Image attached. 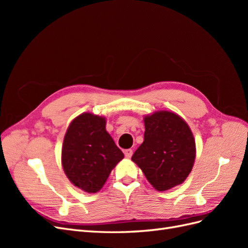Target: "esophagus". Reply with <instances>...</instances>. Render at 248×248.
<instances>
[{"instance_id": "1", "label": "esophagus", "mask_w": 248, "mask_h": 248, "mask_svg": "<svg viewBox=\"0 0 248 248\" xmlns=\"http://www.w3.org/2000/svg\"><path fill=\"white\" fill-rule=\"evenodd\" d=\"M124 154H125V157H127V158H130L131 155H132V150L131 149H127L124 151Z\"/></svg>"}]
</instances>
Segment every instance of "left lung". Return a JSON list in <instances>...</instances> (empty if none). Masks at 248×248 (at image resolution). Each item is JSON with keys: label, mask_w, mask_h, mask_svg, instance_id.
I'll use <instances>...</instances> for the list:
<instances>
[{"label": "left lung", "mask_w": 248, "mask_h": 248, "mask_svg": "<svg viewBox=\"0 0 248 248\" xmlns=\"http://www.w3.org/2000/svg\"><path fill=\"white\" fill-rule=\"evenodd\" d=\"M144 141L131 159L159 191L181 184L196 159V140L189 126L175 112L156 111L146 116Z\"/></svg>", "instance_id": "8db88e82"}]
</instances>
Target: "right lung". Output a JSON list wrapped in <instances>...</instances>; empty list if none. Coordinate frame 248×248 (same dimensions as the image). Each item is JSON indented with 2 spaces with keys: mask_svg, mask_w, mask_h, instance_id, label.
<instances>
[{
  "mask_svg": "<svg viewBox=\"0 0 248 248\" xmlns=\"http://www.w3.org/2000/svg\"><path fill=\"white\" fill-rule=\"evenodd\" d=\"M123 158L106 130V118L84 112L70 123L63 141L62 166L73 185L89 193L99 191Z\"/></svg>",
  "mask_w": 248,
  "mask_h": 248,
  "instance_id": "obj_1",
  "label": "right lung"
}]
</instances>
